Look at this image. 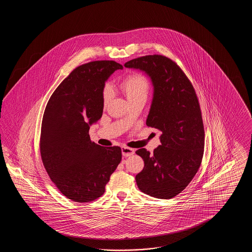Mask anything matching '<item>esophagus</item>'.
I'll use <instances>...</instances> for the list:
<instances>
[{"label":"esophagus","instance_id":"obj_1","mask_svg":"<svg viewBox=\"0 0 252 252\" xmlns=\"http://www.w3.org/2000/svg\"><path fill=\"white\" fill-rule=\"evenodd\" d=\"M134 153H135V150L132 149L130 147H127V146H123L122 147V155L126 157V158L132 156Z\"/></svg>","mask_w":252,"mask_h":252}]
</instances>
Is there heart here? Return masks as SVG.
<instances>
[{
	"label": "heart",
	"mask_w": 252,
	"mask_h": 252,
	"mask_svg": "<svg viewBox=\"0 0 252 252\" xmlns=\"http://www.w3.org/2000/svg\"><path fill=\"white\" fill-rule=\"evenodd\" d=\"M121 90L126 96L128 102H133L138 99L147 98L150 91V83L148 78L140 72H135L127 75L120 84ZM111 91L108 86H106L103 91V103L107 106L110 100Z\"/></svg>",
	"instance_id": "heart-1"
}]
</instances>
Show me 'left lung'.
Listing matches in <instances>:
<instances>
[{
	"mask_svg": "<svg viewBox=\"0 0 252 252\" xmlns=\"http://www.w3.org/2000/svg\"><path fill=\"white\" fill-rule=\"evenodd\" d=\"M125 67L151 78L154 94L146 126L161 131V145L152 154L145 148L136 151L144 161L137 185L153 197L172 198L188 186L202 161L205 132L197 96L180 66L164 56H144Z\"/></svg>",
	"mask_w": 252,
	"mask_h": 252,
	"instance_id": "obj_1",
	"label": "left lung"
}]
</instances>
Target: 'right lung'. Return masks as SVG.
Masks as SVG:
<instances>
[{"mask_svg":"<svg viewBox=\"0 0 252 252\" xmlns=\"http://www.w3.org/2000/svg\"><path fill=\"white\" fill-rule=\"evenodd\" d=\"M123 66L97 60L75 68L56 89L44 110L40 155L51 180L75 202H90L105 192L110 175L120 163L119 146L91 141L90 126L103 114L105 82Z\"/></svg>","mask_w":252,"mask_h":252,"instance_id":"add662e5","label":"right lung"}]
</instances>
